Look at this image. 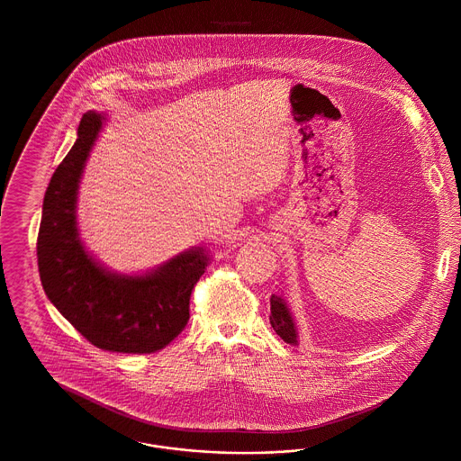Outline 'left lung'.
I'll use <instances>...</instances> for the list:
<instances>
[{"label":"left lung","mask_w":461,"mask_h":461,"mask_svg":"<svg viewBox=\"0 0 461 461\" xmlns=\"http://www.w3.org/2000/svg\"><path fill=\"white\" fill-rule=\"evenodd\" d=\"M270 324L274 331L287 343H295V330H294V321L287 304L279 295L270 297Z\"/></svg>","instance_id":"8db88e82"}]
</instances>
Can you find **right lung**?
I'll list each match as a JSON object with an SVG mask.
<instances>
[{
  "instance_id": "add662e5",
  "label": "right lung",
  "mask_w": 461,
  "mask_h": 461,
  "mask_svg": "<svg viewBox=\"0 0 461 461\" xmlns=\"http://www.w3.org/2000/svg\"><path fill=\"white\" fill-rule=\"evenodd\" d=\"M101 123L96 113L84 114L74 147L49 182L37 237L41 280L50 303L96 348L155 353L189 321L191 294L208 257L201 249L184 251L149 276L123 277L106 272L86 253L76 199Z\"/></svg>"
}]
</instances>
